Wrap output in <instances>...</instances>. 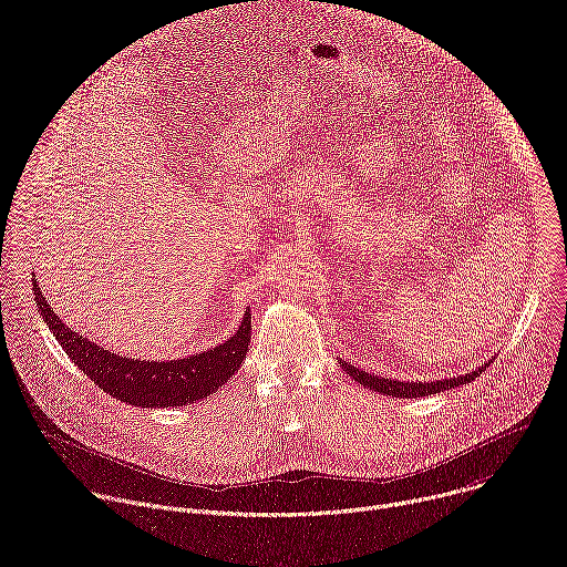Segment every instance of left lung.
I'll return each mask as SVG.
<instances>
[{
	"instance_id": "left-lung-1",
	"label": "left lung",
	"mask_w": 567,
	"mask_h": 567,
	"mask_svg": "<svg viewBox=\"0 0 567 567\" xmlns=\"http://www.w3.org/2000/svg\"><path fill=\"white\" fill-rule=\"evenodd\" d=\"M492 363V361H489ZM489 363H484L475 370H468L460 377H449V379H435V381H401V379H388V377H379L374 372H365L361 368H354L346 361H341L343 370L361 385L374 390V392H381L385 396H399V399H413V396H429V394H435V392H444V390H451V388H460V385H466L471 383L475 377H480L484 370L489 368Z\"/></svg>"
}]
</instances>
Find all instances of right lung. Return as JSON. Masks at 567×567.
Here are the masks:
<instances>
[{"mask_svg": "<svg viewBox=\"0 0 567 567\" xmlns=\"http://www.w3.org/2000/svg\"><path fill=\"white\" fill-rule=\"evenodd\" d=\"M33 291L44 322L69 359L101 390L141 409H175L206 399L239 370L251 343V313L247 311L237 332L206 352L175 361L127 359L64 326L42 296L35 278Z\"/></svg>", "mask_w": 567, "mask_h": 567, "instance_id": "1", "label": "right lung"}]
</instances>
